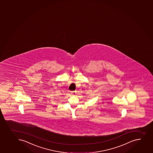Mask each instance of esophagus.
Returning <instances> with one entry per match:
<instances>
[{
    "instance_id": "1",
    "label": "esophagus",
    "mask_w": 153,
    "mask_h": 153,
    "mask_svg": "<svg viewBox=\"0 0 153 153\" xmlns=\"http://www.w3.org/2000/svg\"><path fill=\"white\" fill-rule=\"evenodd\" d=\"M71 94H72V95H75V94H76V91H71Z\"/></svg>"
}]
</instances>
